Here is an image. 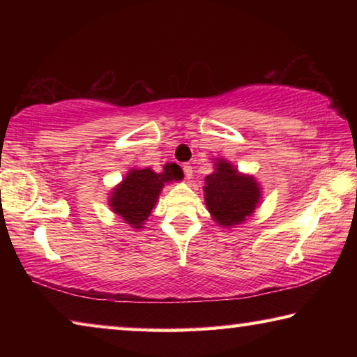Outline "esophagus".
Returning <instances> with one entry per match:
<instances>
[{"mask_svg":"<svg viewBox=\"0 0 357 357\" xmlns=\"http://www.w3.org/2000/svg\"><path fill=\"white\" fill-rule=\"evenodd\" d=\"M183 170H184V174H185V178H187V179H192V176H193V170H192V165H190V164H185V165L183 167Z\"/></svg>","mask_w":357,"mask_h":357,"instance_id":"1","label":"esophagus"}]
</instances>
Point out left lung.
I'll return each mask as SVG.
<instances>
[{
  "instance_id": "8db88e82",
  "label": "left lung",
  "mask_w": 357,
  "mask_h": 357,
  "mask_svg": "<svg viewBox=\"0 0 357 357\" xmlns=\"http://www.w3.org/2000/svg\"><path fill=\"white\" fill-rule=\"evenodd\" d=\"M204 203L213 220L223 228L244 223L261 203V185L253 174L241 173L222 157L214 159V172L204 178Z\"/></svg>"
}]
</instances>
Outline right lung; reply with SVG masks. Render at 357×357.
I'll list each match as a JSON object with an SVG mask.
<instances>
[{"label":"right lung","instance_id":"add662e5","mask_svg":"<svg viewBox=\"0 0 357 357\" xmlns=\"http://www.w3.org/2000/svg\"><path fill=\"white\" fill-rule=\"evenodd\" d=\"M183 178V170L176 164H165L159 173L149 167L130 168L123 181L112 189L108 206L124 223L140 229L153 214L162 189Z\"/></svg>","mask_w":357,"mask_h":357}]
</instances>
